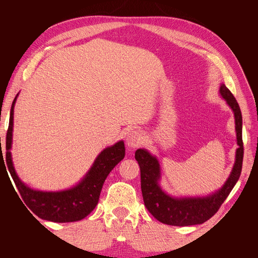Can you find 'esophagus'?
Returning <instances> with one entry per match:
<instances>
[{
	"label": "esophagus",
	"mask_w": 258,
	"mask_h": 258,
	"mask_svg": "<svg viewBox=\"0 0 258 258\" xmlns=\"http://www.w3.org/2000/svg\"><path fill=\"white\" fill-rule=\"evenodd\" d=\"M143 140L144 137L141 130H132L127 136V144L130 147H137L140 144H142Z\"/></svg>",
	"instance_id": "1"
}]
</instances>
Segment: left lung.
Wrapping results in <instances>:
<instances>
[{"instance_id": "left-lung-1", "label": "left lung", "mask_w": 258, "mask_h": 258, "mask_svg": "<svg viewBox=\"0 0 258 258\" xmlns=\"http://www.w3.org/2000/svg\"><path fill=\"white\" fill-rule=\"evenodd\" d=\"M220 92L235 113L237 131L236 162L231 174L222 188L209 197L174 198L163 191L158 185L160 177L159 163L144 148L136 152V160L141 171V189L144 206L159 222L171 226H190L207 222L212 217L223 202L228 197L241 174L243 161V141H242V115L240 106L230 90L223 84Z\"/></svg>"}]
</instances>
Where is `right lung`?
Here are the masks:
<instances>
[{"instance_id": "1", "label": "right lung", "mask_w": 258, "mask_h": 258, "mask_svg": "<svg viewBox=\"0 0 258 258\" xmlns=\"http://www.w3.org/2000/svg\"><path fill=\"white\" fill-rule=\"evenodd\" d=\"M17 96L13 101L9 129H7L6 134V165L22 200L25 201L27 207L42 220L56 223H68L83 220L96 208L101 189H102L108 173L114 169L117 163L123 159V142H117L115 145L107 147L103 152H101L95 160V163L88 171V173L83 178V181L73 188L57 192L31 189L20 181L16 172H15L11 155L14 105L16 102Z\"/></svg>"}]
</instances>
